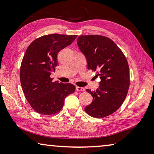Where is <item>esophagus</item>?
Instances as JSON below:
<instances>
[{"instance_id":"1","label":"esophagus","mask_w":154,"mask_h":154,"mask_svg":"<svg viewBox=\"0 0 154 154\" xmlns=\"http://www.w3.org/2000/svg\"><path fill=\"white\" fill-rule=\"evenodd\" d=\"M76 90L79 91V92H84L85 88H82V87H79V86H76Z\"/></svg>"}]
</instances>
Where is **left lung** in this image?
Listing matches in <instances>:
<instances>
[{
	"instance_id": "8db88e82",
	"label": "left lung",
	"mask_w": 154,
	"mask_h": 154,
	"mask_svg": "<svg viewBox=\"0 0 154 154\" xmlns=\"http://www.w3.org/2000/svg\"><path fill=\"white\" fill-rule=\"evenodd\" d=\"M77 43L86 58L88 69L97 71L100 78L97 90H86L93 100L85 111L94 118H105L118 110L126 97L130 85L126 58L113 41L102 35L79 36Z\"/></svg>"
}]
</instances>
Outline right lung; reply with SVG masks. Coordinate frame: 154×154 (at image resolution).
Masks as SVG:
<instances>
[{"instance_id":"1","label":"right lung","mask_w":154,"mask_h":154,"mask_svg":"<svg viewBox=\"0 0 154 154\" xmlns=\"http://www.w3.org/2000/svg\"><path fill=\"white\" fill-rule=\"evenodd\" d=\"M77 36L50 34L36 38L28 47L20 66V82L26 98L37 113H57L63 107L64 98L75 92L74 85L53 82L50 75L58 65V52Z\"/></svg>"}]
</instances>
